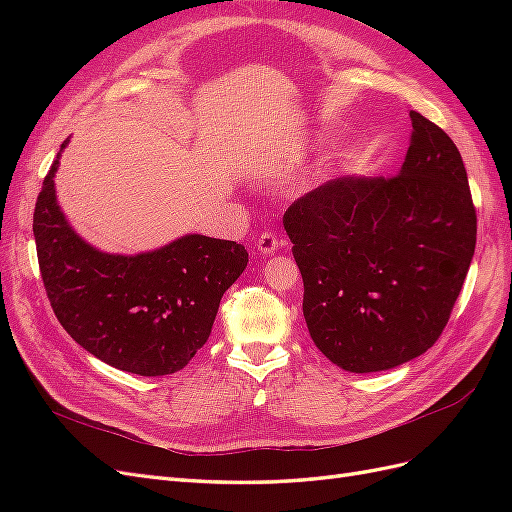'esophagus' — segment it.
Returning a JSON list of instances; mask_svg holds the SVG:
<instances>
[{"label":"esophagus","instance_id":"1","mask_svg":"<svg viewBox=\"0 0 512 512\" xmlns=\"http://www.w3.org/2000/svg\"><path fill=\"white\" fill-rule=\"evenodd\" d=\"M284 245V241L275 235V232H262V235L258 237V241H256V247H258V252L260 254H265V256H271V254H275L277 250H280V247Z\"/></svg>","mask_w":512,"mask_h":512}]
</instances>
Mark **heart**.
I'll use <instances>...</instances> for the list:
<instances>
[{
	"instance_id": "1",
	"label": "heart",
	"mask_w": 512,
	"mask_h": 512,
	"mask_svg": "<svg viewBox=\"0 0 512 512\" xmlns=\"http://www.w3.org/2000/svg\"><path fill=\"white\" fill-rule=\"evenodd\" d=\"M307 141L305 138H294V141H290V143H286V145H280L277 149H273L271 153H269V158H267V162L265 164H260V166H256L254 168V175H262V173H267V170H271V168H284L286 164H292L294 160H299L301 158V153L307 149Z\"/></svg>"
}]
</instances>
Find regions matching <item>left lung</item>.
<instances>
[{
  "instance_id": "8db88e82",
  "label": "left lung",
  "mask_w": 512,
  "mask_h": 512,
  "mask_svg": "<svg viewBox=\"0 0 512 512\" xmlns=\"http://www.w3.org/2000/svg\"><path fill=\"white\" fill-rule=\"evenodd\" d=\"M410 121L395 177H339L284 213L309 335L352 374L393 369L436 344L474 256L461 153L421 113Z\"/></svg>"
}]
</instances>
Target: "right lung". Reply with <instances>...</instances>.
I'll use <instances>...</instances> for the list:
<instances>
[{
	"instance_id": "1",
	"label": "right lung",
	"mask_w": 512,
	"mask_h": 512,
	"mask_svg": "<svg viewBox=\"0 0 512 512\" xmlns=\"http://www.w3.org/2000/svg\"><path fill=\"white\" fill-rule=\"evenodd\" d=\"M57 160L34 211L38 265L61 327L89 354L138 376L175 374L211 335L224 292L247 267L241 243L183 235L158 250L108 254L68 224Z\"/></svg>"
}]
</instances>
